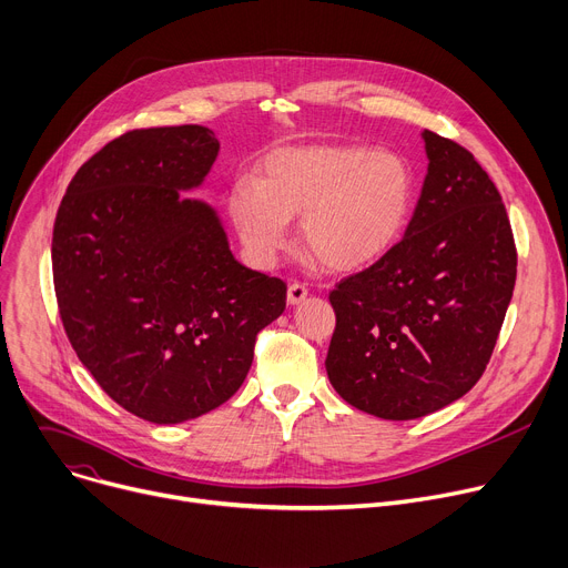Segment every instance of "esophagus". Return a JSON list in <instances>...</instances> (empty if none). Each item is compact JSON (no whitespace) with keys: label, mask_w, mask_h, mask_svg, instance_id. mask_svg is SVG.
Instances as JSON below:
<instances>
[{"label":"esophagus","mask_w":568,"mask_h":568,"mask_svg":"<svg viewBox=\"0 0 568 568\" xmlns=\"http://www.w3.org/2000/svg\"><path fill=\"white\" fill-rule=\"evenodd\" d=\"M306 296H308L306 285L290 283V287H287V304H290V306H298L301 301H306Z\"/></svg>","instance_id":"obj_1"}]
</instances>
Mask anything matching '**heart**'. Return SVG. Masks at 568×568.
Masks as SVG:
<instances>
[{
  "mask_svg": "<svg viewBox=\"0 0 568 568\" xmlns=\"http://www.w3.org/2000/svg\"><path fill=\"white\" fill-rule=\"evenodd\" d=\"M415 180L404 158L363 145L281 148L253 182L229 194V214L248 260L270 270L287 244L290 219L301 242L331 272H356L382 260L406 231Z\"/></svg>",
  "mask_w": 568,
  "mask_h": 568,
  "instance_id": "obj_1",
  "label": "heart"
}]
</instances>
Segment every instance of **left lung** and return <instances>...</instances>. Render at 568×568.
Instances as JSON below:
<instances>
[{
  "instance_id": "1",
  "label": "left lung",
  "mask_w": 568,
  "mask_h": 568,
  "mask_svg": "<svg viewBox=\"0 0 568 568\" xmlns=\"http://www.w3.org/2000/svg\"><path fill=\"white\" fill-rule=\"evenodd\" d=\"M420 136L429 166L402 242L328 294V382L384 420L423 418L479 382L516 283L496 184L459 143Z\"/></svg>"
}]
</instances>
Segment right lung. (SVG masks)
I'll return each mask as SVG.
<instances>
[{"label":"right lung","instance_id":"1","mask_svg":"<svg viewBox=\"0 0 568 568\" xmlns=\"http://www.w3.org/2000/svg\"><path fill=\"white\" fill-rule=\"evenodd\" d=\"M210 128L132 130L78 171L59 205V313L84 367L125 410L178 425L229 402L255 335L285 311V283L235 260L201 189Z\"/></svg>","mask_w":568,"mask_h":568}]
</instances>
